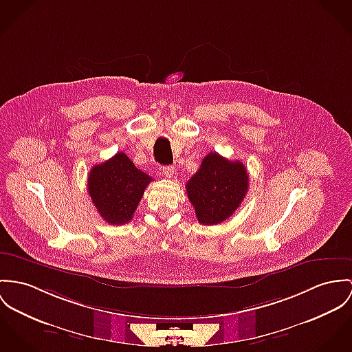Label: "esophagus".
Listing matches in <instances>:
<instances>
[{"label": "esophagus", "instance_id": "obj_1", "mask_svg": "<svg viewBox=\"0 0 352 352\" xmlns=\"http://www.w3.org/2000/svg\"><path fill=\"white\" fill-rule=\"evenodd\" d=\"M162 172H164V176L168 177V179H172L173 175H175V168L168 165V166H162Z\"/></svg>", "mask_w": 352, "mask_h": 352}]
</instances>
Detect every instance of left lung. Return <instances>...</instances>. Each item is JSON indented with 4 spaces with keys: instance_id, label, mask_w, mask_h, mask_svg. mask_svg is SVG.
Wrapping results in <instances>:
<instances>
[{
    "instance_id": "left-lung-1",
    "label": "left lung",
    "mask_w": 352,
    "mask_h": 352,
    "mask_svg": "<svg viewBox=\"0 0 352 352\" xmlns=\"http://www.w3.org/2000/svg\"><path fill=\"white\" fill-rule=\"evenodd\" d=\"M249 188V175L243 162L227 160L208 153L186 184L188 199L201 224H219L241 206Z\"/></svg>"
}]
</instances>
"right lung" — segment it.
<instances>
[{
    "label": "right lung",
    "instance_id": "obj_1",
    "mask_svg": "<svg viewBox=\"0 0 352 352\" xmlns=\"http://www.w3.org/2000/svg\"><path fill=\"white\" fill-rule=\"evenodd\" d=\"M152 177L134 166L122 152L94 165L87 179L89 195L99 215L110 224L131 221Z\"/></svg>",
    "mask_w": 352,
    "mask_h": 352
}]
</instances>
